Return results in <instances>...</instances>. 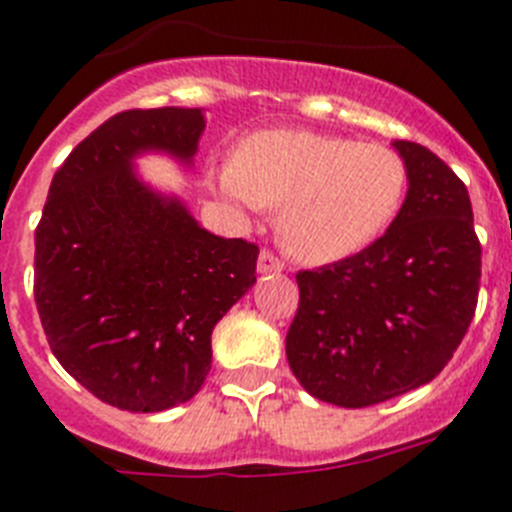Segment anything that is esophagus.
Here are the masks:
<instances>
[{"label":"esophagus","instance_id":"obj_1","mask_svg":"<svg viewBox=\"0 0 512 512\" xmlns=\"http://www.w3.org/2000/svg\"><path fill=\"white\" fill-rule=\"evenodd\" d=\"M284 271V264L276 259L271 251H261L259 253V274H281Z\"/></svg>","mask_w":512,"mask_h":512}]
</instances>
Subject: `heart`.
<instances>
[{"label": "heart", "instance_id": "b5f03b06", "mask_svg": "<svg viewBox=\"0 0 512 512\" xmlns=\"http://www.w3.org/2000/svg\"><path fill=\"white\" fill-rule=\"evenodd\" d=\"M406 164L386 144L307 129H269L238 147L218 172L233 208H279L276 236L312 266L350 259L386 231L406 195Z\"/></svg>", "mask_w": 512, "mask_h": 512}]
</instances>
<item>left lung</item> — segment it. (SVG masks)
I'll return each mask as SVG.
<instances>
[{
  "label": "left lung",
  "instance_id": "8db88e82",
  "mask_svg": "<svg viewBox=\"0 0 512 512\" xmlns=\"http://www.w3.org/2000/svg\"><path fill=\"white\" fill-rule=\"evenodd\" d=\"M409 175L378 241L299 271L287 360L307 393L363 409L434 381L470 327L482 248L464 182L416 142H393Z\"/></svg>",
  "mask_w": 512,
  "mask_h": 512
}]
</instances>
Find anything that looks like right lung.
Instances as JSON below:
<instances>
[{"instance_id":"1","label":"right lung","mask_w":512,"mask_h":512,"mask_svg":"<svg viewBox=\"0 0 512 512\" xmlns=\"http://www.w3.org/2000/svg\"><path fill=\"white\" fill-rule=\"evenodd\" d=\"M200 109H131L91 131L50 182L35 231V302L58 363L121 411L190 401L210 335L256 284L259 246L220 238L134 170L147 152L192 164Z\"/></svg>"}]
</instances>
